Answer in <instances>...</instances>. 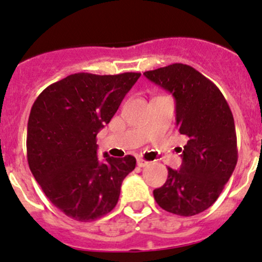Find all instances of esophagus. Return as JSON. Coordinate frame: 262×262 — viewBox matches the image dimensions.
<instances>
[{
	"instance_id": "1",
	"label": "esophagus",
	"mask_w": 262,
	"mask_h": 262,
	"mask_svg": "<svg viewBox=\"0 0 262 262\" xmlns=\"http://www.w3.org/2000/svg\"><path fill=\"white\" fill-rule=\"evenodd\" d=\"M148 164V161L143 160V158H137V166L139 167H146Z\"/></svg>"
}]
</instances>
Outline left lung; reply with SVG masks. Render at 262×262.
<instances>
[{
    "instance_id": "1",
    "label": "left lung",
    "mask_w": 262,
    "mask_h": 262,
    "mask_svg": "<svg viewBox=\"0 0 262 262\" xmlns=\"http://www.w3.org/2000/svg\"><path fill=\"white\" fill-rule=\"evenodd\" d=\"M143 75L172 94L176 125L187 139L181 168L168 167V178L154 196L169 213L195 215L218 199L236 166L233 114L216 85L194 68L176 63Z\"/></svg>"
}]
</instances>
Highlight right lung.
I'll use <instances>...</instances> for the list:
<instances>
[{"label":"right lung","mask_w":262,"mask_h":262,"mask_svg":"<svg viewBox=\"0 0 262 262\" xmlns=\"http://www.w3.org/2000/svg\"><path fill=\"white\" fill-rule=\"evenodd\" d=\"M140 73H76L49 85L31 108L29 168L44 194L78 222H92L115 208L122 181L136 158L98 157L96 135L110 122Z\"/></svg>","instance_id":"right-lung-1"}]
</instances>
